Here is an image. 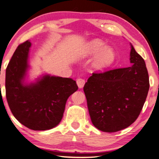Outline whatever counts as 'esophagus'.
Returning a JSON list of instances; mask_svg holds the SVG:
<instances>
[{
	"mask_svg": "<svg viewBox=\"0 0 159 159\" xmlns=\"http://www.w3.org/2000/svg\"><path fill=\"white\" fill-rule=\"evenodd\" d=\"M77 84L78 85V87H79V88H82L85 84V81L83 79L79 78V79L77 80Z\"/></svg>",
	"mask_w": 159,
	"mask_h": 159,
	"instance_id": "esophagus-1",
	"label": "esophagus"
}]
</instances>
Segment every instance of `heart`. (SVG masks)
I'll return each mask as SVG.
<instances>
[{
    "label": "heart",
    "mask_w": 159,
    "mask_h": 159,
    "mask_svg": "<svg viewBox=\"0 0 159 159\" xmlns=\"http://www.w3.org/2000/svg\"><path fill=\"white\" fill-rule=\"evenodd\" d=\"M99 40H94L89 44L88 53L94 54L97 52L91 62V67L94 71H102L111 66L115 60V52L109 46Z\"/></svg>",
    "instance_id": "obj_1"
}]
</instances>
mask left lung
I'll use <instances>...</instances> for the list:
<instances>
[{
  "label": "left lung",
  "instance_id": "left-lung-1",
  "mask_svg": "<svg viewBox=\"0 0 159 159\" xmlns=\"http://www.w3.org/2000/svg\"><path fill=\"white\" fill-rule=\"evenodd\" d=\"M131 46V66L92 73L83 88L92 124L104 132H116L132 124L147 97L145 62Z\"/></svg>",
  "mask_w": 159,
  "mask_h": 159
}]
</instances>
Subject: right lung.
I'll list each match as a JSON object with an SVG mask.
<instances>
[{"label":"right lung","mask_w":159,"mask_h":159,"mask_svg":"<svg viewBox=\"0 0 159 159\" xmlns=\"http://www.w3.org/2000/svg\"><path fill=\"white\" fill-rule=\"evenodd\" d=\"M31 43L20 44L6 68V93L10 109L23 125L45 131L58 125L66 102L78 87L71 78L45 75L36 83L23 84Z\"/></svg>","instance_id":"add662e5"}]
</instances>
